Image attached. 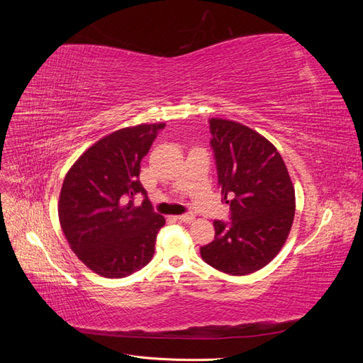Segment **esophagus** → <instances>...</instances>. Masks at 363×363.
<instances>
[{"mask_svg": "<svg viewBox=\"0 0 363 363\" xmlns=\"http://www.w3.org/2000/svg\"><path fill=\"white\" fill-rule=\"evenodd\" d=\"M175 219H177V221H180V223H192L194 221V213L192 212L183 213V215L175 216Z\"/></svg>", "mask_w": 363, "mask_h": 363, "instance_id": "esophagus-1", "label": "esophagus"}]
</instances>
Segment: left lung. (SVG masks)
I'll return each instance as SVG.
<instances>
[{
	"instance_id": "obj_1",
	"label": "left lung",
	"mask_w": 363,
	"mask_h": 363,
	"mask_svg": "<svg viewBox=\"0 0 363 363\" xmlns=\"http://www.w3.org/2000/svg\"><path fill=\"white\" fill-rule=\"evenodd\" d=\"M218 186L230 221L215 219V239L200 248L215 269L247 276L277 256L295 215V191L280 152L235 121L208 119Z\"/></svg>"
}]
</instances>
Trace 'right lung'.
Masks as SVG:
<instances>
[{"mask_svg":"<svg viewBox=\"0 0 363 363\" xmlns=\"http://www.w3.org/2000/svg\"><path fill=\"white\" fill-rule=\"evenodd\" d=\"M163 128L140 124L113 131L84 151L63 180L62 230L77 257L101 277H127L155 255L164 218L152 208L139 174ZM138 194L145 200L136 208Z\"/></svg>","mask_w":363,"mask_h":363,"instance_id":"right-lung-1","label":"right lung"}]
</instances>
